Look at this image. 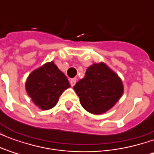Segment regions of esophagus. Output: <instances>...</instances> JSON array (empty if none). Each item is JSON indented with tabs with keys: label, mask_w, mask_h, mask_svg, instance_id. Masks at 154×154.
Instances as JSON below:
<instances>
[{
	"label": "esophagus",
	"mask_w": 154,
	"mask_h": 154,
	"mask_svg": "<svg viewBox=\"0 0 154 154\" xmlns=\"http://www.w3.org/2000/svg\"><path fill=\"white\" fill-rule=\"evenodd\" d=\"M76 82H77V79H76V78H72V79H71L70 80V84L72 87H73L74 85L76 84Z\"/></svg>",
	"instance_id": "1"
}]
</instances>
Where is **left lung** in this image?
Here are the masks:
<instances>
[{"mask_svg":"<svg viewBox=\"0 0 154 154\" xmlns=\"http://www.w3.org/2000/svg\"><path fill=\"white\" fill-rule=\"evenodd\" d=\"M82 106L91 114L100 115L110 110L124 91L121 80L105 63H95L73 87Z\"/></svg>","mask_w":154,"mask_h":154,"instance_id":"1","label":"left lung"}]
</instances>
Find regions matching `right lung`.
<instances>
[{"instance_id":"right-lung-1","label":"right lung","mask_w":154,"mask_h":154,"mask_svg":"<svg viewBox=\"0 0 154 154\" xmlns=\"http://www.w3.org/2000/svg\"><path fill=\"white\" fill-rule=\"evenodd\" d=\"M70 87L67 77L51 62L29 76L25 88L34 103L42 110H49L57 104L61 94Z\"/></svg>"}]
</instances>
